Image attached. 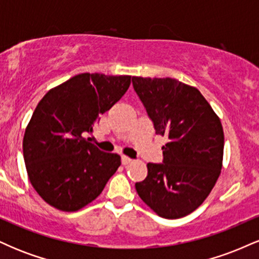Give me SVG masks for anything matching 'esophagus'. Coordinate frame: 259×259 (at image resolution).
I'll use <instances>...</instances> for the list:
<instances>
[{
    "instance_id": "1",
    "label": "esophagus",
    "mask_w": 259,
    "mask_h": 259,
    "mask_svg": "<svg viewBox=\"0 0 259 259\" xmlns=\"http://www.w3.org/2000/svg\"><path fill=\"white\" fill-rule=\"evenodd\" d=\"M130 162H132V158H129V157H126V156H121V163H123L124 165L129 164Z\"/></svg>"
}]
</instances>
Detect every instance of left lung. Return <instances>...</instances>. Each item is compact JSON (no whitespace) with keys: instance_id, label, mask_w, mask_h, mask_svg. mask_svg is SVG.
I'll list each match as a JSON object with an SVG mask.
<instances>
[{"instance_id":"1","label":"left lung","mask_w":259,"mask_h":259,"mask_svg":"<svg viewBox=\"0 0 259 259\" xmlns=\"http://www.w3.org/2000/svg\"><path fill=\"white\" fill-rule=\"evenodd\" d=\"M132 80L156 134L168 138L163 163H148L136 191L159 217H185L201 206L221 174L222 123L196 88L171 78Z\"/></svg>"}]
</instances>
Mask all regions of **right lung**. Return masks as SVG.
Instances as JSON below:
<instances>
[{
	"label": "right lung",
	"instance_id": "add662e5",
	"mask_svg": "<svg viewBox=\"0 0 259 259\" xmlns=\"http://www.w3.org/2000/svg\"><path fill=\"white\" fill-rule=\"evenodd\" d=\"M130 75L82 73L52 89L25 129L23 153L29 180L49 204L64 212L85 207L105 189L120 156L85 139L130 86Z\"/></svg>",
	"mask_w": 259,
	"mask_h": 259
}]
</instances>
